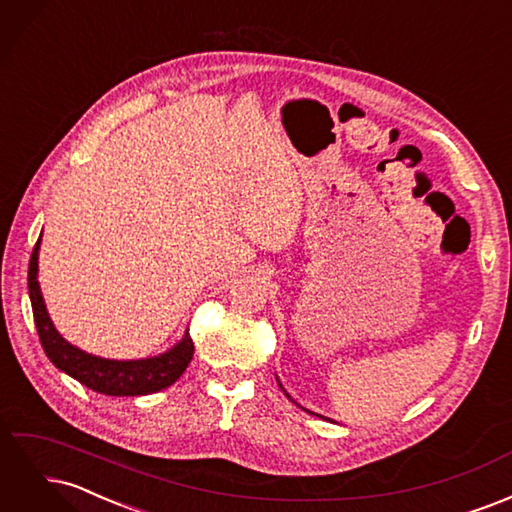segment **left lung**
I'll return each mask as SVG.
<instances>
[{
  "label": "left lung",
  "mask_w": 512,
  "mask_h": 512,
  "mask_svg": "<svg viewBox=\"0 0 512 512\" xmlns=\"http://www.w3.org/2000/svg\"><path fill=\"white\" fill-rule=\"evenodd\" d=\"M277 384H280V380H277ZM280 389L284 391V386H282V384H280ZM284 393H286V391H284ZM286 397H290V395L286 393ZM305 412H309V410H305ZM309 414H314V412H309ZM316 416H320V414H316ZM320 418H324V416H320ZM327 421H329V418H327Z\"/></svg>",
  "instance_id": "left-lung-1"
}]
</instances>
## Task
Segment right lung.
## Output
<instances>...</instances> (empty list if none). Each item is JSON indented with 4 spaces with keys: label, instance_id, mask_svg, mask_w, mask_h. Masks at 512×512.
I'll use <instances>...</instances> for the list:
<instances>
[{
    "label": "right lung",
    "instance_id": "add662e5",
    "mask_svg": "<svg viewBox=\"0 0 512 512\" xmlns=\"http://www.w3.org/2000/svg\"><path fill=\"white\" fill-rule=\"evenodd\" d=\"M40 241L42 237L34 247L32 260H29L27 286H29V299H32L34 322L40 335V344L46 356L51 359V363L59 371L68 374L70 378L85 384L87 389L102 395H113V397L151 395L177 382L179 376L185 371V367L190 365L192 354H194V344L188 331H185V335L173 348H168L162 354L147 356V359L117 361V359H104V356H96L76 348L55 329L49 312H46V303L38 282Z\"/></svg>",
    "mask_w": 512,
    "mask_h": 512
}]
</instances>
